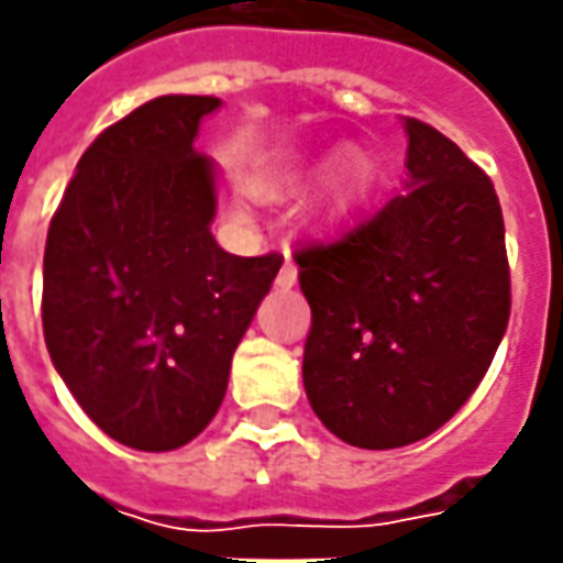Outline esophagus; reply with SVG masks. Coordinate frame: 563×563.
I'll return each instance as SVG.
<instances>
[{
	"instance_id": "esophagus-1",
	"label": "esophagus",
	"mask_w": 563,
	"mask_h": 563,
	"mask_svg": "<svg viewBox=\"0 0 563 563\" xmlns=\"http://www.w3.org/2000/svg\"><path fill=\"white\" fill-rule=\"evenodd\" d=\"M275 285H278V288H294V285H297V266H294L290 256L282 263V269L275 275Z\"/></svg>"
}]
</instances>
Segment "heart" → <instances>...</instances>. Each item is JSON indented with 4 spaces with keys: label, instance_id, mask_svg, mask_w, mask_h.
I'll use <instances>...</instances> for the list:
<instances>
[{
    "label": "heart",
    "instance_id": "heart-1",
    "mask_svg": "<svg viewBox=\"0 0 563 563\" xmlns=\"http://www.w3.org/2000/svg\"><path fill=\"white\" fill-rule=\"evenodd\" d=\"M319 169H322V161H300V164H290V167L282 169L275 179L263 183V191H266V195L300 191ZM353 191H356V161L343 157V161H338L334 173H331V183H328L322 203H325L328 210H341L343 203L353 198Z\"/></svg>",
    "mask_w": 563,
    "mask_h": 563
}]
</instances>
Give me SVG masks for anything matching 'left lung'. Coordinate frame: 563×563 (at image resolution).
Instances as JSON below:
<instances>
[{
    "mask_svg": "<svg viewBox=\"0 0 563 563\" xmlns=\"http://www.w3.org/2000/svg\"><path fill=\"white\" fill-rule=\"evenodd\" d=\"M406 185L334 241L294 251L312 309L309 406L360 449L418 443L484 380L511 312L496 188L443 132L406 117Z\"/></svg>",
    "mask_w": 563,
    "mask_h": 563,
    "instance_id": "left-lung-1",
    "label": "left lung"
}]
</instances>
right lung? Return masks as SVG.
<instances>
[{"mask_svg": "<svg viewBox=\"0 0 563 563\" xmlns=\"http://www.w3.org/2000/svg\"><path fill=\"white\" fill-rule=\"evenodd\" d=\"M213 96H161L98 135L52 217L48 356L82 412L142 452L185 446L220 409L232 353L282 256L225 254L217 169L195 151Z\"/></svg>", "mask_w": 563, "mask_h": 563, "instance_id": "add662e5", "label": "right lung"}]
</instances>
